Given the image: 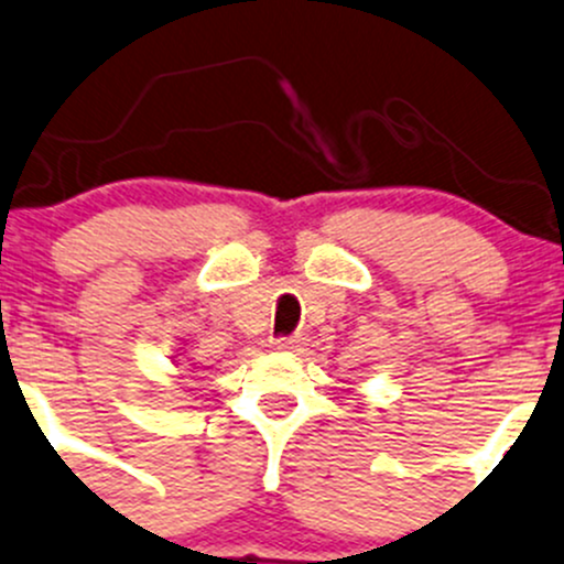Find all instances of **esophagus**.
<instances>
[{
	"mask_svg": "<svg viewBox=\"0 0 564 564\" xmlns=\"http://www.w3.org/2000/svg\"><path fill=\"white\" fill-rule=\"evenodd\" d=\"M302 346H305L302 337H278L275 340V348H281V351H302Z\"/></svg>",
	"mask_w": 564,
	"mask_h": 564,
	"instance_id": "esophagus-1",
	"label": "esophagus"
}]
</instances>
